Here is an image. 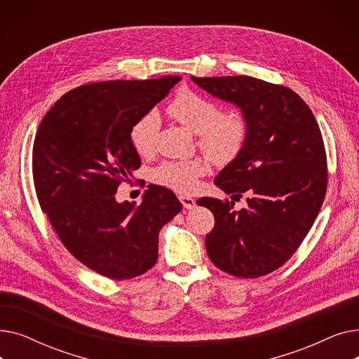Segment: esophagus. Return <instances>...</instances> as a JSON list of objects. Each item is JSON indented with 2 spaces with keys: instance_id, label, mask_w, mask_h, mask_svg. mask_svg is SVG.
Segmentation results:
<instances>
[{
  "instance_id": "obj_1",
  "label": "esophagus",
  "mask_w": 359,
  "mask_h": 359,
  "mask_svg": "<svg viewBox=\"0 0 359 359\" xmlns=\"http://www.w3.org/2000/svg\"><path fill=\"white\" fill-rule=\"evenodd\" d=\"M179 199L186 210H194L196 206V201L191 196H179Z\"/></svg>"
}]
</instances>
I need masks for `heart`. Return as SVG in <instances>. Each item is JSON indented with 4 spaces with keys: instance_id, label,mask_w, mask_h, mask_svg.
I'll return each instance as SVG.
<instances>
[{
    "instance_id": "1",
    "label": "heart",
    "mask_w": 359,
    "mask_h": 359,
    "mask_svg": "<svg viewBox=\"0 0 359 359\" xmlns=\"http://www.w3.org/2000/svg\"><path fill=\"white\" fill-rule=\"evenodd\" d=\"M168 113L187 129L198 134V145L217 164L234 161L243 151L250 134V122L241 109L233 107L221 111L219 104L202 94L183 88L172 103ZM161 128L156 109L141 115L129 129V141L135 153L148 157L154 153ZM210 172L208 161L192 158L183 161H165L153 172L157 184L179 194L196 189L198 180Z\"/></svg>"
}]
</instances>
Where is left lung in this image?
<instances>
[{"instance_id":"8db88e82","label":"left lung","mask_w":359,"mask_h":359,"mask_svg":"<svg viewBox=\"0 0 359 359\" xmlns=\"http://www.w3.org/2000/svg\"><path fill=\"white\" fill-rule=\"evenodd\" d=\"M212 96L246 113L250 134L240 156L215 184L248 208L201 198L215 225L205 237L214 265L237 278L268 275L297 252L322 208L327 189V157L311 109L295 91L248 75L192 77Z\"/></svg>"}]
</instances>
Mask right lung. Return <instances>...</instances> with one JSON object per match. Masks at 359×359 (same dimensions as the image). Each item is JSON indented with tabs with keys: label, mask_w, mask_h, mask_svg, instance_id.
<instances>
[{
	"label": "right lung",
	"mask_w": 359,
	"mask_h": 359,
	"mask_svg": "<svg viewBox=\"0 0 359 359\" xmlns=\"http://www.w3.org/2000/svg\"><path fill=\"white\" fill-rule=\"evenodd\" d=\"M180 79L80 86L49 109L36 132L32 170L41 208L67 250L106 278L130 279L153 268L160 230L183 208L157 184L148 186L138 206L115 199L119 184L141 167L130 126Z\"/></svg>",
	"instance_id": "obj_1"
}]
</instances>
